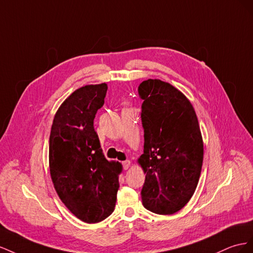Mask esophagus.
<instances>
[{"instance_id": "34e87169", "label": "esophagus", "mask_w": 253, "mask_h": 253, "mask_svg": "<svg viewBox=\"0 0 253 253\" xmlns=\"http://www.w3.org/2000/svg\"><path fill=\"white\" fill-rule=\"evenodd\" d=\"M129 167H130V161L126 160V161L123 162V168H124V169H128Z\"/></svg>"}]
</instances>
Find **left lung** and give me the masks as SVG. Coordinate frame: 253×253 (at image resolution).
Segmentation results:
<instances>
[{
    "label": "left lung",
    "mask_w": 253,
    "mask_h": 253,
    "mask_svg": "<svg viewBox=\"0 0 253 253\" xmlns=\"http://www.w3.org/2000/svg\"><path fill=\"white\" fill-rule=\"evenodd\" d=\"M145 172L141 196L147 210L162 215L178 212L196 190L204 161L198 120L183 93L160 79L139 85Z\"/></svg>",
    "instance_id": "8db88e82"
}]
</instances>
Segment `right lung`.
Here are the masks:
<instances>
[{
  "instance_id": "right-lung-1",
  "label": "right lung",
  "mask_w": 253,
  "mask_h": 253,
  "mask_svg": "<svg viewBox=\"0 0 253 253\" xmlns=\"http://www.w3.org/2000/svg\"><path fill=\"white\" fill-rule=\"evenodd\" d=\"M106 84L77 89L57 110L49 135V171L59 198L77 218L95 223L117 203L122 165L108 161L94 130Z\"/></svg>"
}]
</instances>
